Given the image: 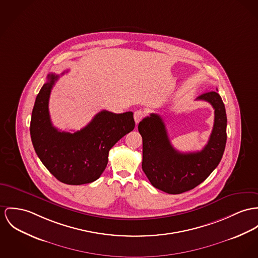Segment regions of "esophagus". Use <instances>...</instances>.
I'll return each mask as SVG.
<instances>
[{
    "label": "esophagus",
    "instance_id": "34e87169",
    "mask_svg": "<svg viewBox=\"0 0 258 258\" xmlns=\"http://www.w3.org/2000/svg\"><path fill=\"white\" fill-rule=\"evenodd\" d=\"M144 112L142 111V110H138V111H136L135 112V115H134V118H135V120H136V123H139V121L141 120V119H143V117H144Z\"/></svg>",
    "mask_w": 258,
    "mask_h": 258
}]
</instances>
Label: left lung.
<instances>
[{"label": "left lung", "mask_w": 258, "mask_h": 258, "mask_svg": "<svg viewBox=\"0 0 258 258\" xmlns=\"http://www.w3.org/2000/svg\"><path fill=\"white\" fill-rule=\"evenodd\" d=\"M214 108V124L204 148L182 153L176 150L168 137L166 125L157 114H150L139 123L142 137V170L151 184L170 195L190 190L204 181L222 159L227 140L225 105L216 91L201 94Z\"/></svg>", "instance_id": "left-lung-1"}]
</instances>
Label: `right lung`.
<instances>
[{
  "mask_svg": "<svg viewBox=\"0 0 258 258\" xmlns=\"http://www.w3.org/2000/svg\"><path fill=\"white\" fill-rule=\"evenodd\" d=\"M63 75V73H62ZM59 76L50 74L35 100L30 136L37 156L59 181L80 185L96 180L108 164L110 149L136 125L133 112H99L74 134L57 130L50 119L49 98Z\"/></svg>",
  "mask_w": 258,
  "mask_h": 258,
  "instance_id": "1",
  "label": "right lung"
}]
</instances>
